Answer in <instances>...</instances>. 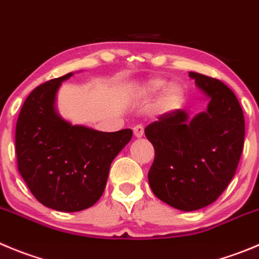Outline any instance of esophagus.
<instances>
[{
    "mask_svg": "<svg viewBox=\"0 0 259 259\" xmlns=\"http://www.w3.org/2000/svg\"><path fill=\"white\" fill-rule=\"evenodd\" d=\"M134 134H135V136L136 137H142L144 136V125L142 124H137V125H135L134 127Z\"/></svg>",
    "mask_w": 259,
    "mask_h": 259,
    "instance_id": "34e87169",
    "label": "esophagus"
}]
</instances>
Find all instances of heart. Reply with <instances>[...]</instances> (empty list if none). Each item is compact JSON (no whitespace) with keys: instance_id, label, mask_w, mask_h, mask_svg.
Listing matches in <instances>:
<instances>
[{"instance_id":"obj_1","label":"heart","mask_w":259,"mask_h":259,"mask_svg":"<svg viewBox=\"0 0 259 259\" xmlns=\"http://www.w3.org/2000/svg\"><path fill=\"white\" fill-rule=\"evenodd\" d=\"M166 85H168V81L164 80V78H151L142 85L141 93L144 95H156L165 88L161 97V107L164 109H174V108L179 107L183 102V88L179 83H170L169 86Z\"/></svg>"}]
</instances>
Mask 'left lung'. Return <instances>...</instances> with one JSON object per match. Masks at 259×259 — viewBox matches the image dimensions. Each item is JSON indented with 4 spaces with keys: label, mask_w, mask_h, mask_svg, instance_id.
Listing matches in <instances>:
<instances>
[{
    "label": "left lung",
    "mask_w": 259,
    "mask_h": 259,
    "mask_svg": "<svg viewBox=\"0 0 259 259\" xmlns=\"http://www.w3.org/2000/svg\"><path fill=\"white\" fill-rule=\"evenodd\" d=\"M210 99L207 109L189 118L183 109L161 114L145 128L155 149L149 183L155 196L182 211L211 205L225 191L244 146V115L224 82L189 72Z\"/></svg>",
    "instance_id": "left-lung-1"
}]
</instances>
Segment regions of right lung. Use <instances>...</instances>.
<instances>
[{
  "label": "right lung",
  "instance_id": "right-lung-1",
  "mask_svg": "<svg viewBox=\"0 0 259 259\" xmlns=\"http://www.w3.org/2000/svg\"><path fill=\"white\" fill-rule=\"evenodd\" d=\"M72 73L31 91L17 118V169L41 205L62 212L91 207L107 186L110 164L131 141L132 130L100 132L71 124L56 109L61 83Z\"/></svg>",
  "mask_w": 259,
  "mask_h": 259
}]
</instances>
